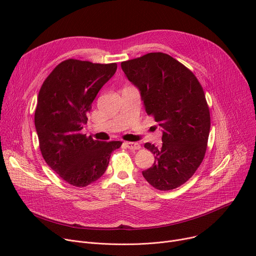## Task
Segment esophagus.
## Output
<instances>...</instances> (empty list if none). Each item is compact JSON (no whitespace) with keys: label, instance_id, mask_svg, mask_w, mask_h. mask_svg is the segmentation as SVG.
<instances>
[{"label":"esophagus","instance_id":"obj_1","mask_svg":"<svg viewBox=\"0 0 256 256\" xmlns=\"http://www.w3.org/2000/svg\"><path fill=\"white\" fill-rule=\"evenodd\" d=\"M124 144L128 150H139L141 147L140 144L136 143V142H124Z\"/></svg>","mask_w":256,"mask_h":256}]
</instances>
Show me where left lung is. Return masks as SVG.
<instances>
[{
	"instance_id": "obj_1",
	"label": "left lung",
	"mask_w": 256,
	"mask_h": 256,
	"mask_svg": "<svg viewBox=\"0 0 256 256\" xmlns=\"http://www.w3.org/2000/svg\"><path fill=\"white\" fill-rule=\"evenodd\" d=\"M121 68L140 90L147 115L163 128L162 146L144 144L154 163L143 176L158 190L176 189L206 156L210 115L204 88L189 68L164 52L124 61Z\"/></svg>"
}]
</instances>
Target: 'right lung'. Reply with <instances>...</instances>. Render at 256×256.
<instances>
[{
	"mask_svg": "<svg viewBox=\"0 0 256 256\" xmlns=\"http://www.w3.org/2000/svg\"><path fill=\"white\" fill-rule=\"evenodd\" d=\"M117 70L116 63L100 64L67 59L48 76L39 90L35 128L46 164L74 186L98 180L120 141L102 142L80 130L100 88Z\"/></svg>",
	"mask_w": 256,
	"mask_h": 256,
	"instance_id": "obj_1",
	"label": "right lung"
}]
</instances>
